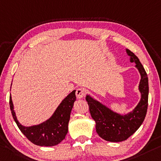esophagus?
Returning <instances> with one entry per match:
<instances>
[{"label": "esophagus", "instance_id": "34e87169", "mask_svg": "<svg viewBox=\"0 0 161 161\" xmlns=\"http://www.w3.org/2000/svg\"><path fill=\"white\" fill-rule=\"evenodd\" d=\"M76 96L77 99H81L85 96V91L82 88H79L76 90Z\"/></svg>", "mask_w": 161, "mask_h": 161}]
</instances>
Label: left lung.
Masks as SVG:
<instances>
[{
	"label": "left lung",
	"mask_w": 161,
	"mask_h": 161,
	"mask_svg": "<svg viewBox=\"0 0 161 161\" xmlns=\"http://www.w3.org/2000/svg\"><path fill=\"white\" fill-rule=\"evenodd\" d=\"M126 52L130 57V62L136 63L141 76L139 85L141 99L136 108L131 113L121 115L90 95L86 96L91 116L96 122V132L99 137L109 142H121L130 137L143 122L147 113L149 92L147 73L137 56L129 49Z\"/></svg>",
	"instance_id": "8db88e82"
}]
</instances>
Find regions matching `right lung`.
Instances as JSON below:
<instances>
[{"label": "right lung", "instance_id": "1", "mask_svg": "<svg viewBox=\"0 0 161 161\" xmlns=\"http://www.w3.org/2000/svg\"><path fill=\"white\" fill-rule=\"evenodd\" d=\"M12 85V84H11ZM76 90L68 94L56 109L53 115L47 121L37 125L25 127L17 120L14 104L10 95V108L13 117L20 130L33 143L39 146H54L65 138L68 132V124L74 103L76 100Z\"/></svg>", "mask_w": 161, "mask_h": 161}]
</instances>
